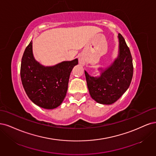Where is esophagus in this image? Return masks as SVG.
<instances>
[{"mask_svg":"<svg viewBox=\"0 0 156 156\" xmlns=\"http://www.w3.org/2000/svg\"><path fill=\"white\" fill-rule=\"evenodd\" d=\"M78 60H79V63L80 65H85V61H86V59H85V57L83 56H80L78 58Z\"/></svg>","mask_w":156,"mask_h":156,"instance_id":"34e87169","label":"esophagus"}]
</instances>
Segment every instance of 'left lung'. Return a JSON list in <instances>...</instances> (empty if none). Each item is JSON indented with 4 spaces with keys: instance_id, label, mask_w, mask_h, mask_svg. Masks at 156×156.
<instances>
[{
    "instance_id": "left-lung-1",
    "label": "left lung",
    "mask_w": 156,
    "mask_h": 156,
    "mask_svg": "<svg viewBox=\"0 0 156 156\" xmlns=\"http://www.w3.org/2000/svg\"><path fill=\"white\" fill-rule=\"evenodd\" d=\"M118 38V56L109 67L98 69L100 76H91L85 71L89 94L99 104L109 105L116 102L126 91L132 82V55L122 35L119 34Z\"/></svg>"
}]
</instances>
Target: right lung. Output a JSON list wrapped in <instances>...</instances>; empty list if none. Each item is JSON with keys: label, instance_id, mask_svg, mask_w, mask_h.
Returning <instances> with one entry per match:
<instances>
[{"label": "right lung", "instance_id": "1", "mask_svg": "<svg viewBox=\"0 0 156 156\" xmlns=\"http://www.w3.org/2000/svg\"><path fill=\"white\" fill-rule=\"evenodd\" d=\"M78 59L45 67L35 59L32 41L24 52L21 78L28 98L38 106L52 109L62 103L66 96L70 74Z\"/></svg>", "mask_w": 156, "mask_h": 156}]
</instances>
